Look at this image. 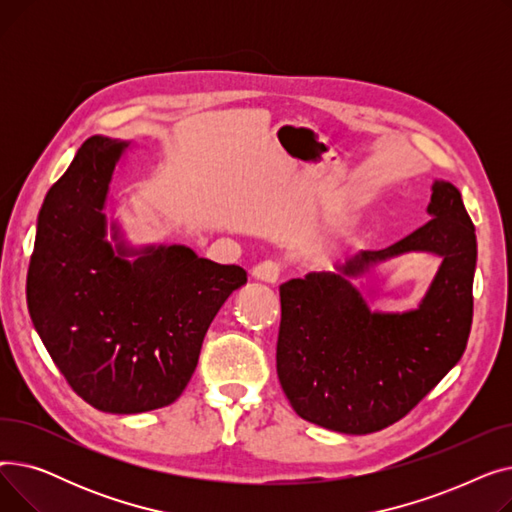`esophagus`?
Masks as SVG:
<instances>
[{
    "mask_svg": "<svg viewBox=\"0 0 512 512\" xmlns=\"http://www.w3.org/2000/svg\"><path fill=\"white\" fill-rule=\"evenodd\" d=\"M280 274H282V263L276 261V259H265V261H261V263H257V265L253 267V276H255L257 280L270 282V284L278 282Z\"/></svg>",
    "mask_w": 512,
    "mask_h": 512,
    "instance_id": "1",
    "label": "esophagus"
}]
</instances>
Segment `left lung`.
<instances>
[{
  "instance_id": "obj_1",
  "label": "left lung",
  "mask_w": 512,
  "mask_h": 512,
  "mask_svg": "<svg viewBox=\"0 0 512 512\" xmlns=\"http://www.w3.org/2000/svg\"><path fill=\"white\" fill-rule=\"evenodd\" d=\"M432 220L382 251H361L338 274L280 286L276 369L292 409L342 434H371L409 415L459 363L473 321L475 226L459 188L438 180ZM409 250L445 261L419 310L369 314L346 275Z\"/></svg>"
}]
</instances>
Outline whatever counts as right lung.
I'll list each match as a JSON object with an SVG mask.
<instances>
[{
    "label": "right lung",
    "mask_w": 512,
    "mask_h": 512,
    "mask_svg": "<svg viewBox=\"0 0 512 512\" xmlns=\"http://www.w3.org/2000/svg\"><path fill=\"white\" fill-rule=\"evenodd\" d=\"M124 141L91 137L49 188L26 276L33 324L70 388L103 413L168 407L191 382L215 313L247 284L238 265L186 247L126 261L105 240L103 203Z\"/></svg>",
    "instance_id": "obj_1"
}]
</instances>
